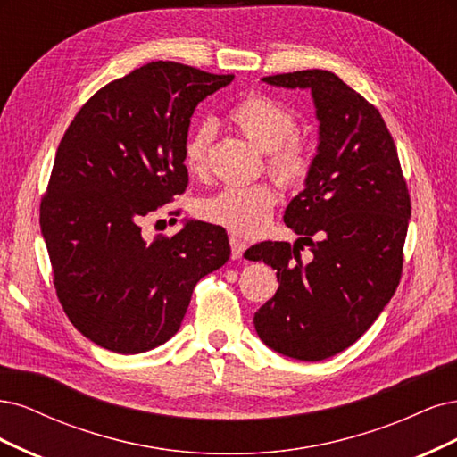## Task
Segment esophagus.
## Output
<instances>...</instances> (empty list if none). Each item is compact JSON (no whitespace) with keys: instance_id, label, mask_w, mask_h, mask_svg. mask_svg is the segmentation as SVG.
Returning a JSON list of instances; mask_svg holds the SVG:
<instances>
[{"instance_id":"esophagus-1","label":"esophagus","mask_w":457,"mask_h":457,"mask_svg":"<svg viewBox=\"0 0 457 457\" xmlns=\"http://www.w3.org/2000/svg\"><path fill=\"white\" fill-rule=\"evenodd\" d=\"M229 246H231V258L237 260L243 256V253L246 250V243L237 237V235H229Z\"/></svg>"}]
</instances>
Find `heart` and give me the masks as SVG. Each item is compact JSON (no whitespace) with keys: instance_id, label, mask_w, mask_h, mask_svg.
I'll use <instances>...</instances> for the list:
<instances>
[{"instance_id":"b5f03b06","label":"heart","mask_w":457,"mask_h":457,"mask_svg":"<svg viewBox=\"0 0 457 457\" xmlns=\"http://www.w3.org/2000/svg\"><path fill=\"white\" fill-rule=\"evenodd\" d=\"M229 121L241 135L263 152V163L271 179L287 189H300L312 179L315 167L313 145L296 132L294 115L263 95H248L229 110ZM216 123L203 120L184 142L186 169L201 176L207 172ZM277 194L268 182L224 187L197 203V216L239 235H256L270 224Z\"/></svg>"}]
</instances>
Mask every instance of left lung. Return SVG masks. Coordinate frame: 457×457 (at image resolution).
<instances>
[{"label": "left lung", "mask_w": 457, "mask_h": 457, "mask_svg": "<svg viewBox=\"0 0 457 457\" xmlns=\"http://www.w3.org/2000/svg\"><path fill=\"white\" fill-rule=\"evenodd\" d=\"M263 81L312 89L320 125L312 179L285 211L300 239L263 241L245 253L277 270L278 281L254 327L268 347L313 362L355 344L393 298L410 194L384 117L336 73L302 70ZM303 244L314 254L307 264Z\"/></svg>", "instance_id": "1"}]
</instances>
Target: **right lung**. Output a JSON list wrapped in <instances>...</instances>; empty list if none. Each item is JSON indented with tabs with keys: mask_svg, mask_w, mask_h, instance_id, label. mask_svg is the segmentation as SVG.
<instances>
[{
	"mask_svg": "<svg viewBox=\"0 0 457 457\" xmlns=\"http://www.w3.org/2000/svg\"><path fill=\"white\" fill-rule=\"evenodd\" d=\"M231 79L144 64L96 91L64 132L39 224L58 302L100 347L135 355L170 340L199 278L229 258L224 228L189 222L144 241L140 222L186 191L189 117Z\"/></svg>",
	"mask_w": 457,
	"mask_h": 457,
	"instance_id": "obj_1",
	"label": "right lung"
}]
</instances>
